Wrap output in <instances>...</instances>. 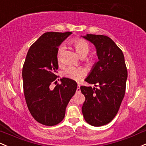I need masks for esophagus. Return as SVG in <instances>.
<instances>
[{"mask_svg":"<svg viewBox=\"0 0 146 146\" xmlns=\"http://www.w3.org/2000/svg\"><path fill=\"white\" fill-rule=\"evenodd\" d=\"M76 92H77V93H80V86L79 84H78V87H77Z\"/></svg>","mask_w":146,"mask_h":146,"instance_id":"1","label":"esophagus"}]
</instances>
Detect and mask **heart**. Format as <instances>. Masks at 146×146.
Listing matches in <instances>:
<instances>
[{
  "mask_svg": "<svg viewBox=\"0 0 146 146\" xmlns=\"http://www.w3.org/2000/svg\"><path fill=\"white\" fill-rule=\"evenodd\" d=\"M73 44L76 50L81 56H86L90 51V46L85 40L81 38H76L73 41ZM64 48L63 45H61L57 50V60L59 64L62 61V55ZM85 74V70L82 67H76L73 66H68L64 69L63 75L66 78H70L73 80H79Z\"/></svg>",
  "mask_w": 146,
  "mask_h": 146,
  "instance_id": "b5f03b06",
  "label": "heart"
}]
</instances>
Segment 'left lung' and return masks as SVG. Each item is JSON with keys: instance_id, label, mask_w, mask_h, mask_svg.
<instances>
[{"instance_id": "obj_1", "label": "left lung", "mask_w": 146, "mask_h": 146, "mask_svg": "<svg viewBox=\"0 0 146 146\" xmlns=\"http://www.w3.org/2000/svg\"><path fill=\"white\" fill-rule=\"evenodd\" d=\"M84 37L96 46L99 59L85 81L99 87L80 86L85 96L82 111L86 123L99 127L117 114L125 94L127 67L122 50L109 36L89 34Z\"/></svg>"}]
</instances>
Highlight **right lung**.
<instances>
[{"mask_svg": "<svg viewBox=\"0 0 146 146\" xmlns=\"http://www.w3.org/2000/svg\"><path fill=\"white\" fill-rule=\"evenodd\" d=\"M70 32H48L30 46L22 71L23 93L27 106L33 117L46 126L60 123L65 116L68 102L77 89L76 82L63 78L53 90L49 86L55 80L58 62L57 50Z\"/></svg>", "mask_w": 146, "mask_h": 146, "instance_id": "add662e5", "label": "right lung"}]
</instances>
